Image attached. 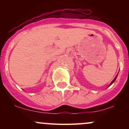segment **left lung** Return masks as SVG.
<instances>
[{"label": "left lung", "instance_id": "obj_1", "mask_svg": "<svg viewBox=\"0 0 129 129\" xmlns=\"http://www.w3.org/2000/svg\"><path fill=\"white\" fill-rule=\"evenodd\" d=\"M117 75H116V77H115V79H114L113 80V81H112V82H111V83H110V85H112V84H113L114 82H115V80H116V77H117ZM110 85H109V86H110Z\"/></svg>", "mask_w": 129, "mask_h": 129}]
</instances>
